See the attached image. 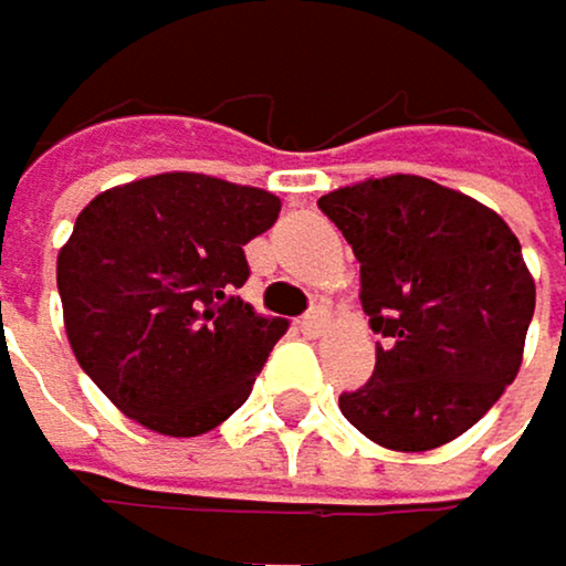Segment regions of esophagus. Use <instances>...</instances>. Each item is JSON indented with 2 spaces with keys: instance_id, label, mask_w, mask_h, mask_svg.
Masks as SVG:
<instances>
[{
  "instance_id": "esophagus-1",
  "label": "esophagus",
  "mask_w": 566,
  "mask_h": 566,
  "mask_svg": "<svg viewBox=\"0 0 566 566\" xmlns=\"http://www.w3.org/2000/svg\"><path fill=\"white\" fill-rule=\"evenodd\" d=\"M298 329H302L305 336H318V333L325 329V312H322V308L305 312V315L298 318Z\"/></svg>"
}]
</instances>
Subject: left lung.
<instances>
[{
	"label": "left lung",
	"mask_w": 566,
	"mask_h": 566,
	"mask_svg": "<svg viewBox=\"0 0 566 566\" xmlns=\"http://www.w3.org/2000/svg\"><path fill=\"white\" fill-rule=\"evenodd\" d=\"M318 210L353 244L377 366L339 397L343 418L394 451L465 434L516 380L536 305L516 233L424 176L366 179Z\"/></svg>",
	"instance_id": "obj_1"
}]
</instances>
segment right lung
<instances>
[{"label":"right lung","instance_id":"obj_1","mask_svg":"<svg viewBox=\"0 0 566 566\" xmlns=\"http://www.w3.org/2000/svg\"><path fill=\"white\" fill-rule=\"evenodd\" d=\"M281 213L268 189L163 172L94 197L56 258L71 349L122 415L192 438L227 421L289 318L254 312L237 289L244 244Z\"/></svg>","mask_w":566,"mask_h":566}]
</instances>
